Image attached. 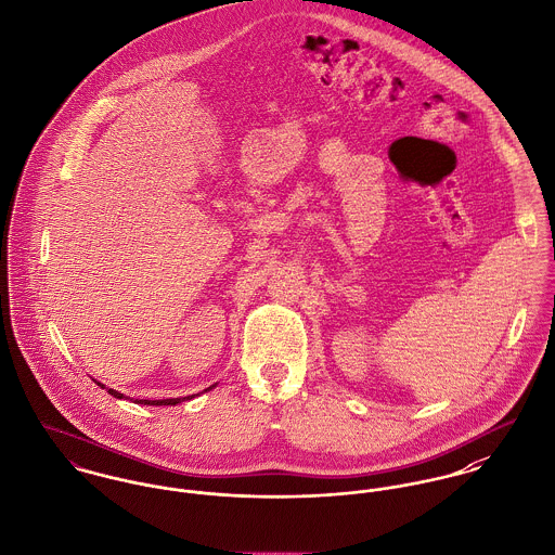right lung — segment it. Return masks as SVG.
I'll use <instances>...</instances> for the list:
<instances>
[{
  "label": "right lung",
  "instance_id": "right-lung-1",
  "mask_svg": "<svg viewBox=\"0 0 555 555\" xmlns=\"http://www.w3.org/2000/svg\"><path fill=\"white\" fill-rule=\"evenodd\" d=\"M94 383H96V380H94ZM99 384V386H101V388H105V384H101V383H96ZM215 386V384H214ZM214 386H209V388H207V390H211V388H214ZM107 392H109V395H114V397H116V399H127V397H125V395H122V392H120V390H114V388H107ZM192 397H194V395H190V397H177V399H154V401H152V399H134V403H141V405H177V403H181V401H188V399H192Z\"/></svg>",
  "mask_w": 555,
  "mask_h": 555
}]
</instances>
